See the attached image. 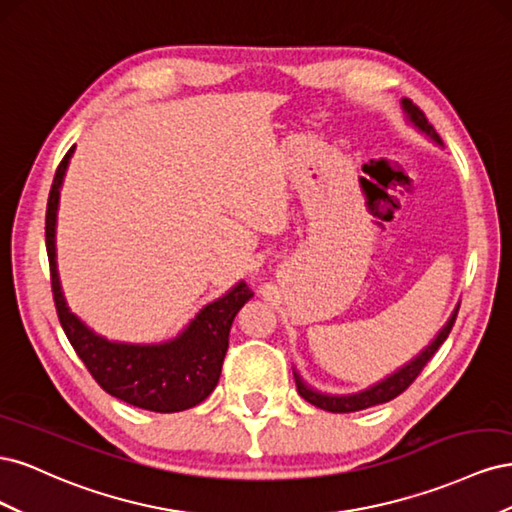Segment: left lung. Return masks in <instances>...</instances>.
<instances>
[{
    "label": "left lung",
    "mask_w": 512,
    "mask_h": 512,
    "mask_svg": "<svg viewBox=\"0 0 512 512\" xmlns=\"http://www.w3.org/2000/svg\"><path fill=\"white\" fill-rule=\"evenodd\" d=\"M401 106H404V113H406V117L410 119V123H412L414 128H418L423 134H427L433 143L442 145V138L438 136L436 130H433V126L427 121V117H425V113L421 111V108H418L408 98L401 100ZM457 312H459V305L455 307V312L451 314V318H448V322L440 329V333L431 339V344L425 346V350H421V354L414 356V359L410 363H406L404 367H399L395 374H391L389 378H384L378 384L369 386V389H365L361 393H352V395H327V393H320V391L312 389V386H307L303 382V378L297 374V371H292L294 382H297L299 395L305 401H309V404H312V406L320 408V410L339 412V414H342V412L365 410V408L378 406V404H386V401H391L397 395L404 393L408 386L416 380V376L421 374L423 367L427 365V361L431 359V356L438 352V348L444 344V339L448 337V333H451V329H453V324L457 320Z\"/></svg>",
    "instance_id": "obj_1"
}]
</instances>
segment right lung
<instances>
[{
	"mask_svg": "<svg viewBox=\"0 0 512 512\" xmlns=\"http://www.w3.org/2000/svg\"><path fill=\"white\" fill-rule=\"evenodd\" d=\"M74 147L59 162L46 205V254L51 267V288L57 316L74 352L102 389L130 406L151 412H181L198 406L218 386L228 350V333L239 309L254 297L239 282L222 299L200 309L196 318L175 339L162 344L108 342L76 318L64 299L55 262V224L59 188L64 183Z\"/></svg>",
	"mask_w": 512,
	"mask_h": 512,
	"instance_id": "obj_1",
	"label": "right lung"
}]
</instances>
